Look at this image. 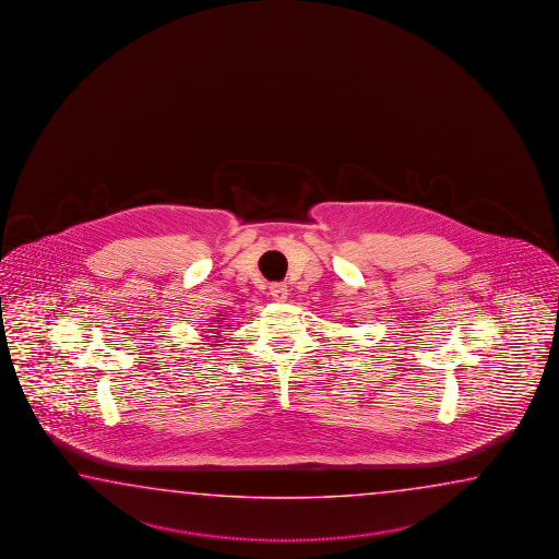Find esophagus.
I'll list each match as a JSON object with an SVG mask.
<instances>
[{
	"instance_id": "1",
	"label": "esophagus",
	"mask_w": 559,
	"mask_h": 559,
	"mask_svg": "<svg viewBox=\"0 0 559 559\" xmlns=\"http://www.w3.org/2000/svg\"><path fill=\"white\" fill-rule=\"evenodd\" d=\"M270 296H272V299H274V301H285V299H287V285H270Z\"/></svg>"
}]
</instances>
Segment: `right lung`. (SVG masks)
<instances>
[{
	"instance_id": "1",
	"label": "right lung",
	"mask_w": 559,
	"mask_h": 559,
	"mask_svg": "<svg viewBox=\"0 0 559 559\" xmlns=\"http://www.w3.org/2000/svg\"><path fill=\"white\" fill-rule=\"evenodd\" d=\"M224 320H226V318H215L214 320V325H212V328H214L215 332H212V335H210V340H215V342H212V345H219L217 344V337L222 335V328H224V325H222V321Z\"/></svg>"
}]
</instances>
